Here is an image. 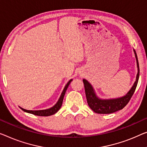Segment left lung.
Instances as JSON below:
<instances>
[{"label": "left lung", "instance_id": "1", "mask_svg": "<svg viewBox=\"0 0 147 147\" xmlns=\"http://www.w3.org/2000/svg\"><path fill=\"white\" fill-rule=\"evenodd\" d=\"M134 51L135 58H136L137 65V74L136 76V80L133 84V86L129 90V91L125 95L120 98H111V99H102L96 95L94 89L90 84L88 81L86 79H83V82L84 84L85 93L87 99L88 104L90 108L94 111L95 113H101V114H108L115 111L122 109L128 104L131 98L135 92L136 89L138 80L139 78V66L138 62L137 55L135 49Z\"/></svg>", "mask_w": 147, "mask_h": 147}]
</instances>
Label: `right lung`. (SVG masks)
I'll return each mask as SVG.
<instances>
[{"mask_svg":"<svg viewBox=\"0 0 147 147\" xmlns=\"http://www.w3.org/2000/svg\"><path fill=\"white\" fill-rule=\"evenodd\" d=\"M72 80H73V79L70 80L69 82H67V84L65 85L64 89H63L62 93H61L59 99L58 100L57 102L53 106L51 107V108H50L49 109H42V110H27V109H24L22 108H21V107H20V108L22 109L24 111H25V112L32 113V114L38 115V116H49V115L55 114V113H57L59 110L61 106H62L63 98H64L65 92H66L67 88L69 86L70 83H71Z\"/></svg>","mask_w":147,"mask_h":147,"instance_id":"obj_1","label":"right lung"}]
</instances>
